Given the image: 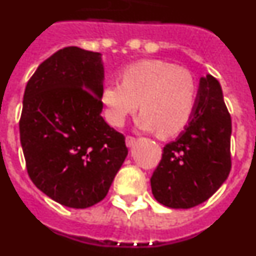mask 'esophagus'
Masks as SVG:
<instances>
[{"instance_id": "esophagus-1", "label": "esophagus", "mask_w": 256, "mask_h": 256, "mask_svg": "<svg viewBox=\"0 0 256 256\" xmlns=\"http://www.w3.org/2000/svg\"><path fill=\"white\" fill-rule=\"evenodd\" d=\"M134 144H136V138H134V137H132V136H126V148H132V146Z\"/></svg>"}]
</instances>
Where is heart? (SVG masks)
Wrapping results in <instances>:
<instances>
[{
    "label": "heart",
    "mask_w": 256,
    "mask_h": 256,
    "mask_svg": "<svg viewBox=\"0 0 256 256\" xmlns=\"http://www.w3.org/2000/svg\"><path fill=\"white\" fill-rule=\"evenodd\" d=\"M119 82L101 90L106 120L122 126L137 108L136 126L158 130L162 138L178 134L187 126L196 100V86L188 70L162 60H142L123 68Z\"/></svg>",
    "instance_id": "1"
}]
</instances>
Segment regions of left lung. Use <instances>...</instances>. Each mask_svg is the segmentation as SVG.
<instances>
[{
	"label": "left lung",
	"instance_id": "obj_1",
	"mask_svg": "<svg viewBox=\"0 0 256 256\" xmlns=\"http://www.w3.org/2000/svg\"><path fill=\"white\" fill-rule=\"evenodd\" d=\"M232 123L219 82L201 76L195 108L184 130L164 148L151 177L152 195L172 209L206 201L230 170Z\"/></svg>",
	"mask_w": 256,
	"mask_h": 256
}]
</instances>
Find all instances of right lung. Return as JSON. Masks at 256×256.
Segmentation results:
<instances>
[{"instance_id":"1","label":"right lung","mask_w":256,"mask_h":256,"mask_svg":"<svg viewBox=\"0 0 256 256\" xmlns=\"http://www.w3.org/2000/svg\"><path fill=\"white\" fill-rule=\"evenodd\" d=\"M101 54L65 47L26 83L20 142L32 182L58 204L84 209L108 195L128 155L126 137L101 116Z\"/></svg>"}]
</instances>
